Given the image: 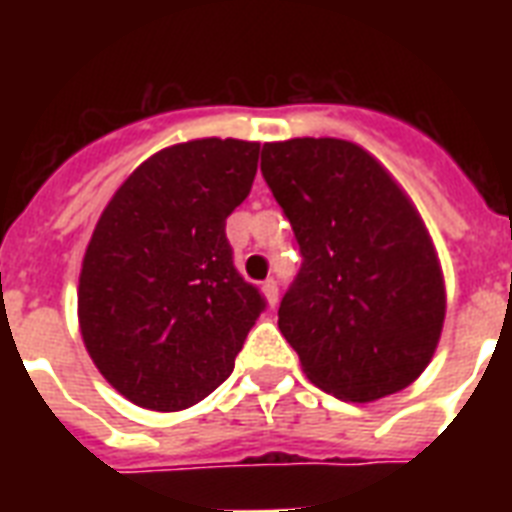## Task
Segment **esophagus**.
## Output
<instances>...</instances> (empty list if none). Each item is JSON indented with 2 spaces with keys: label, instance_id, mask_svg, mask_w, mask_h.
<instances>
[{
  "label": "esophagus",
  "instance_id": "34e87169",
  "mask_svg": "<svg viewBox=\"0 0 512 512\" xmlns=\"http://www.w3.org/2000/svg\"><path fill=\"white\" fill-rule=\"evenodd\" d=\"M263 295H265V300H268V305L279 303V281L265 279L263 281Z\"/></svg>",
  "mask_w": 512,
  "mask_h": 512
}]
</instances>
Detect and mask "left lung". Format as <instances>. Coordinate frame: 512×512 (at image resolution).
Wrapping results in <instances>:
<instances>
[{
	"label": "left lung",
	"mask_w": 512,
	"mask_h": 512,
	"mask_svg": "<svg viewBox=\"0 0 512 512\" xmlns=\"http://www.w3.org/2000/svg\"><path fill=\"white\" fill-rule=\"evenodd\" d=\"M260 170L303 255L279 329L308 380L353 404L412 385L436 353L446 292L409 196L337 138L265 143Z\"/></svg>",
	"instance_id": "1"
}]
</instances>
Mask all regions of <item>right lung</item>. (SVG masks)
Masks as SVG:
<instances>
[{
    "instance_id": "obj_1",
    "label": "right lung",
    "mask_w": 512,
    "mask_h": 512,
    "mask_svg": "<svg viewBox=\"0 0 512 512\" xmlns=\"http://www.w3.org/2000/svg\"><path fill=\"white\" fill-rule=\"evenodd\" d=\"M260 143L201 138L140 164L103 209L79 273V329L132 404L207 398L265 311L233 265L225 217L249 196Z\"/></svg>"
}]
</instances>
